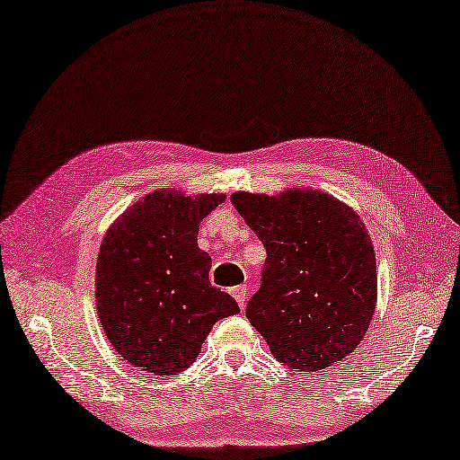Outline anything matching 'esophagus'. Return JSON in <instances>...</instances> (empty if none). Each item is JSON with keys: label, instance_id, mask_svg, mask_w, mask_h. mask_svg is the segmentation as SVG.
<instances>
[{"label": "esophagus", "instance_id": "esophagus-1", "mask_svg": "<svg viewBox=\"0 0 460 460\" xmlns=\"http://www.w3.org/2000/svg\"><path fill=\"white\" fill-rule=\"evenodd\" d=\"M233 292V296H235V300H237V305L243 308L245 306V302H247V296H249V288L245 287V285H241V287H235L231 290Z\"/></svg>", "mask_w": 460, "mask_h": 460}]
</instances>
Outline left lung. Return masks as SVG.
<instances>
[{"instance_id": "obj_1", "label": "left lung", "mask_w": 460, "mask_h": 460, "mask_svg": "<svg viewBox=\"0 0 460 460\" xmlns=\"http://www.w3.org/2000/svg\"><path fill=\"white\" fill-rule=\"evenodd\" d=\"M231 203L267 249L247 318L280 364L330 367L354 351L376 310V252L358 215L330 195L237 191Z\"/></svg>"}]
</instances>
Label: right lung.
<instances>
[{"mask_svg":"<svg viewBox=\"0 0 460 460\" xmlns=\"http://www.w3.org/2000/svg\"><path fill=\"white\" fill-rule=\"evenodd\" d=\"M223 195L162 190L146 195L106 233L96 261V308L112 348L152 376H175L198 358L235 298L211 287L199 223Z\"/></svg>","mask_w":460,"mask_h":460,"instance_id":"1","label":"right lung"}]
</instances>
